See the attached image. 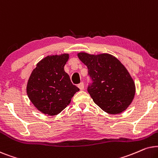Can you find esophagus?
Masks as SVG:
<instances>
[{"label": "esophagus", "mask_w": 158, "mask_h": 158, "mask_svg": "<svg viewBox=\"0 0 158 158\" xmlns=\"http://www.w3.org/2000/svg\"><path fill=\"white\" fill-rule=\"evenodd\" d=\"M78 87L79 88V89H80V90H83L84 88H85V85H84V83L81 82L80 84H79V85H78Z\"/></svg>", "instance_id": "34e87169"}]
</instances>
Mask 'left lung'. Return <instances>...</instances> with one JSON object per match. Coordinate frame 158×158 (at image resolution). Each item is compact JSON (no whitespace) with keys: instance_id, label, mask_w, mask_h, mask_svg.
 I'll return each mask as SVG.
<instances>
[{"instance_id":"8db88e82","label":"left lung","mask_w":158,"mask_h":158,"mask_svg":"<svg viewBox=\"0 0 158 158\" xmlns=\"http://www.w3.org/2000/svg\"><path fill=\"white\" fill-rule=\"evenodd\" d=\"M87 66L92 85L88 92L94 102L109 114H118L127 109L134 100L135 83L120 60L108 53H77Z\"/></svg>"}]
</instances>
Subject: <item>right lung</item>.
<instances>
[{"label":"right lung","instance_id":"obj_1","mask_svg":"<svg viewBox=\"0 0 158 158\" xmlns=\"http://www.w3.org/2000/svg\"><path fill=\"white\" fill-rule=\"evenodd\" d=\"M69 58L68 53L46 56L37 63L29 78L27 96L35 108L44 114L58 115L79 91L64 71Z\"/></svg>","mask_w":158,"mask_h":158}]
</instances>
